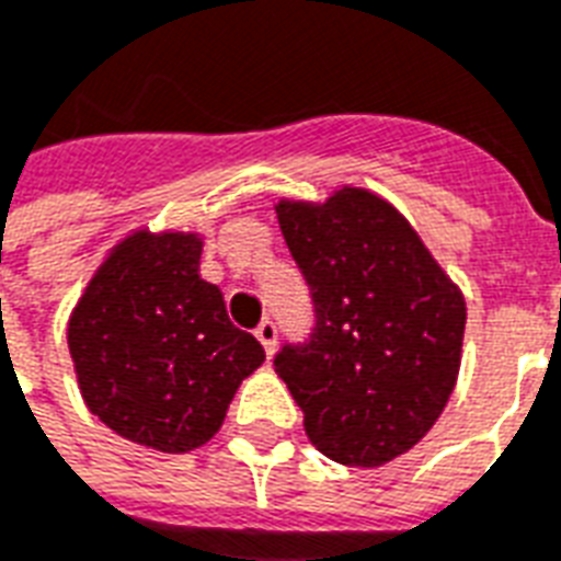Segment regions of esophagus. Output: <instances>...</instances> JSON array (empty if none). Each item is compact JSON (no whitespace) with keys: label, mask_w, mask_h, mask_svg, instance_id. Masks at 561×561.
<instances>
[{"label":"esophagus","mask_w":561,"mask_h":561,"mask_svg":"<svg viewBox=\"0 0 561 561\" xmlns=\"http://www.w3.org/2000/svg\"><path fill=\"white\" fill-rule=\"evenodd\" d=\"M255 337L262 341V347L267 356H273V350H276V337H279V329H276V323L273 320H262L259 323V329H255Z\"/></svg>","instance_id":"34e87169"}]
</instances>
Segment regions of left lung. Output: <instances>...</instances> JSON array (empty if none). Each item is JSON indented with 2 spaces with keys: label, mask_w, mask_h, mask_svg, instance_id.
Returning a JSON list of instances; mask_svg holds the SVG:
<instances>
[{
  "label": "left lung",
  "mask_w": 561,
  "mask_h": 561,
  "mask_svg": "<svg viewBox=\"0 0 561 561\" xmlns=\"http://www.w3.org/2000/svg\"><path fill=\"white\" fill-rule=\"evenodd\" d=\"M314 302L309 341L273 358L309 442L379 468L433 430L461 365L465 297L394 205L365 187L276 205Z\"/></svg>",
  "instance_id": "8db88e82"
}]
</instances>
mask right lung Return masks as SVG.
Returning <instances> with one entry per match:
<instances>
[{
	"instance_id": "1",
	"label": "right lung",
	"mask_w": 561,
	"mask_h": 561,
	"mask_svg": "<svg viewBox=\"0 0 561 561\" xmlns=\"http://www.w3.org/2000/svg\"><path fill=\"white\" fill-rule=\"evenodd\" d=\"M203 238L138 229L108 252L67 327L81 397L128 442L187 453L211 442L262 344L199 276Z\"/></svg>"
}]
</instances>
